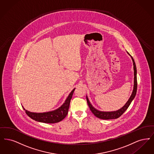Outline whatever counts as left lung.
I'll return each instance as SVG.
<instances>
[{"instance_id": "1", "label": "left lung", "mask_w": 154, "mask_h": 154, "mask_svg": "<svg viewBox=\"0 0 154 154\" xmlns=\"http://www.w3.org/2000/svg\"><path fill=\"white\" fill-rule=\"evenodd\" d=\"M127 53L131 56L132 62H133L134 70V88H133V91H132V94H131L129 99H128V100L127 101V102L125 103V104L124 105L122 108H121L120 109H118L117 111H111V112L99 111L97 109H96L91 104V102L89 101L88 96H86L87 103H88V106H89L91 111H92V112L95 116L98 117L99 119H104V120L117 119L118 117L122 116L123 115V113L127 110V109L128 108L129 105L131 104V102L132 101V100L134 99L135 97L136 92H137V86L136 66L135 62L134 61V60L132 58V57L130 55L128 52H127Z\"/></svg>"}]
</instances>
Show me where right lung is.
Masks as SVG:
<instances>
[{
	"instance_id": "obj_1",
	"label": "right lung",
	"mask_w": 154,
	"mask_h": 154,
	"mask_svg": "<svg viewBox=\"0 0 154 154\" xmlns=\"http://www.w3.org/2000/svg\"><path fill=\"white\" fill-rule=\"evenodd\" d=\"M75 89V88L73 89L72 92L70 93L64 103L60 107L54 111L43 113H36L27 111L25 109L23 106L22 107L26 112V113L35 121L44 123H55L60 122L66 117L68 114L70 100L72 97Z\"/></svg>"
}]
</instances>
